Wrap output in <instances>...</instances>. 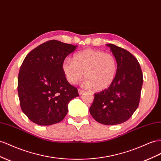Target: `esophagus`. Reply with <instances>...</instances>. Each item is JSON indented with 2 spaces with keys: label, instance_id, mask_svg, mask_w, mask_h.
I'll list each match as a JSON object with an SVG mask.
<instances>
[{
  "label": "esophagus",
  "instance_id": "1",
  "mask_svg": "<svg viewBox=\"0 0 161 161\" xmlns=\"http://www.w3.org/2000/svg\"><path fill=\"white\" fill-rule=\"evenodd\" d=\"M78 92H79V95H81V94L83 93L84 91L82 90V89H79V90H78Z\"/></svg>",
  "mask_w": 161,
  "mask_h": 161
}]
</instances>
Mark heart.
Returning <instances> with one entry per match:
<instances>
[{"instance_id": "obj_1", "label": "heart", "mask_w": 161, "mask_h": 161, "mask_svg": "<svg viewBox=\"0 0 161 161\" xmlns=\"http://www.w3.org/2000/svg\"><path fill=\"white\" fill-rule=\"evenodd\" d=\"M117 68V61L112 54L92 49L82 50L74 55L73 60L66 58L62 62V70L70 83L76 84L84 72V85L95 91L109 87L115 79Z\"/></svg>"}]
</instances>
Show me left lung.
Instances as JSON below:
<instances>
[{
  "mask_svg": "<svg viewBox=\"0 0 161 161\" xmlns=\"http://www.w3.org/2000/svg\"><path fill=\"white\" fill-rule=\"evenodd\" d=\"M117 61L114 80L108 89L95 93L89 112L98 123H123L137 110L140 99L143 75L137 59L127 50L107 44Z\"/></svg>",
  "mask_w": 161,
  "mask_h": 161,
  "instance_id": "8db88e82",
  "label": "left lung"
}]
</instances>
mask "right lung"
<instances>
[{"mask_svg": "<svg viewBox=\"0 0 161 161\" xmlns=\"http://www.w3.org/2000/svg\"><path fill=\"white\" fill-rule=\"evenodd\" d=\"M77 45L52 40L25 58L19 69L17 91L21 110L33 123L51 125L67 114L68 103L79 96L66 80L62 62Z\"/></svg>", "mask_w": 161, "mask_h": 161, "instance_id": "add662e5", "label": "right lung"}]
</instances>
